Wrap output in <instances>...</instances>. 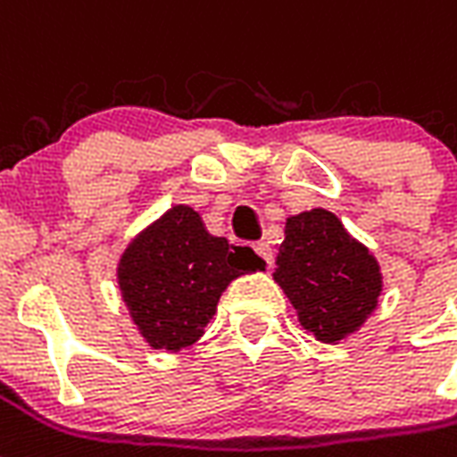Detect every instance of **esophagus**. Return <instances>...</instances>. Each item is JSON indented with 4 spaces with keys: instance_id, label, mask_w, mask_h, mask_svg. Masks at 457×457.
I'll return each instance as SVG.
<instances>
[{
    "instance_id": "34e87169",
    "label": "esophagus",
    "mask_w": 457,
    "mask_h": 457,
    "mask_svg": "<svg viewBox=\"0 0 457 457\" xmlns=\"http://www.w3.org/2000/svg\"><path fill=\"white\" fill-rule=\"evenodd\" d=\"M254 253L260 254V260L264 262V264H271L274 262V253H271V247H269V243H264V240H260V243H254Z\"/></svg>"
}]
</instances>
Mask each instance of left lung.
Instances as JSON below:
<instances>
[{
	"mask_svg": "<svg viewBox=\"0 0 457 457\" xmlns=\"http://www.w3.org/2000/svg\"><path fill=\"white\" fill-rule=\"evenodd\" d=\"M284 233L274 281L295 307L303 328L321 343L360 331L384 291L381 267L370 247L321 207L286 219Z\"/></svg>",
	"mask_w": 457,
	"mask_h": 457,
	"instance_id": "obj_1",
	"label": "left lung"
}]
</instances>
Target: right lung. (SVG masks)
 Here are the masks:
<instances>
[{"mask_svg": "<svg viewBox=\"0 0 457 457\" xmlns=\"http://www.w3.org/2000/svg\"><path fill=\"white\" fill-rule=\"evenodd\" d=\"M264 262L212 236L188 204H173L123 250L116 278L133 324L154 350L179 353L204 334L233 278Z\"/></svg>", "mask_w": 457, "mask_h": 457, "instance_id": "obj_1", "label": "right lung"}]
</instances>
